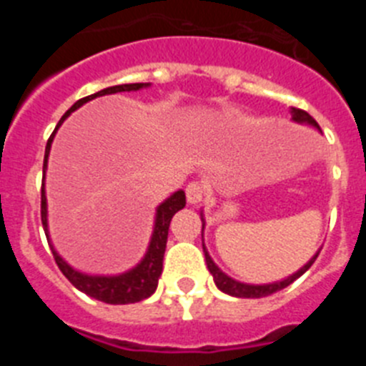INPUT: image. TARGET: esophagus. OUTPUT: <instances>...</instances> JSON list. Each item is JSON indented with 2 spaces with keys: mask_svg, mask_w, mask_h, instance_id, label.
Here are the masks:
<instances>
[{
  "mask_svg": "<svg viewBox=\"0 0 366 366\" xmlns=\"http://www.w3.org/2000/svg\"><path fill=\"white\" fill-rule=\"evenodd\" d=\"M185 190L189 203H199L205 198V185H203L202 181H190Z\"/></svg>",
  "mask_w": 366,
  "mask_h": 366,
  "instance_id": "esophagus-1",
  "label": "esophagus"
}]
</instances>
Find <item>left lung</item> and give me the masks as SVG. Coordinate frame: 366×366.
<instances>
[{
	"label": "left lung",
	"instance_id": "1",
	"mask_svg": "<svg viewBox=\"0 0 366 366\" xmlns=\"http://www.w3.org/2000/svg\"><path fill=\"white\" fill-rule=\"evenodd\" d=\"M292 115H293V121L297 122H310V124L317 126L319 128V124H317L315 119L310 115L308 112H304V109L300 108H292ZM203 253H205V260H207V267H209V271L212 273V277H214V282L216 286L222 290L223 293H227V295H232V297H244V299H260V297H267L271 295V293H277L280 292V290H284L286 286H290L292 282H295L297 279H299L300 274H304L306 271L312 267V264L315 262V258L319 257V253L315 254V257L312 258V260L306 264V266L302 267L300 271H297L295 274H292V277H287L286 280H282V282H274V284H266V286H249V284H242V282H236V280L229 279L227 274L222 273V271L216 267V264L212 262V258L209 257V253H207V249L203 247Z\"/></svg>",
	"mask_w": 366,
	"mask_h": 366
}]
</instances>
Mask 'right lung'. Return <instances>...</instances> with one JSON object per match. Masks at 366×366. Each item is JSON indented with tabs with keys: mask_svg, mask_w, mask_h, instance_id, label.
<instances>
[{
	"mask_svg": "<svg viewBox=\"0 0 366 366\" xmlns=\"http://www.w3.org/2000/svg\"><path fill=\"white\" fill-rule=\"evenodd\" d=\"M143 86H148V84H121V86L106 87L102 92L93 93V95L76 100V102L64 113V117L60 119V122L56 124L54 132L58 130V126L62 124L64 119H66L71 112H74L76 108L86 104L87 100L95 99V97L109 95V93L134 92V89H141ZM54 132L51 134L49 141H47V147H45L44 168L47 167V155H49ZM185 203L187 198L183 190H179V192H176L174 196H170L167 202L161 203L159 209H157V216H155L154 234H152V242L150 247H148L147 257L143 258V262H141L137 267H134V269L128 271V273L119 274V277H89V274H82L79 273V271H74L73 267L67 266L66 262L58 257L56 251L51 247L54 262H56V266L60 267V271L64 273V277H66L76 290H80V292L86 293V295L93 297V299L102 300V302L106 304L139 302V300L150 297L152 293L155 292V287H157V280H159V274L161 271H163V257L164 249H167L170 219H172V216L176 214L177 211H181V209L185 207ZM41 225H44L45 236H47V242H49V232H47V203H45L44 185H41Z\"/></svg>",
	"mask_w": 366,
	"mask_h": 366,
	"instance_id": "1",
	"label": "right lung"
}]
</instances>
